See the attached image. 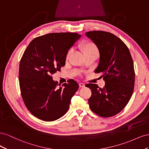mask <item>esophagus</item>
I'll use <instances>...</instances> for the list:
<instances>
[{
    "label": "esophagus",
    "mask_w": 149,
    "mask_h": 149,
    "mask_svg": "<svg viewBox=\"0 0 149 149\" xmlns=\"http://www.w3.org/2000/svg\"><path fill=\"white\" fill-rule=\"evenodd\" d=\"M79 86L80 88H84V87L85 86L84 84L83 83H79Z\"/></svg>",
    "instance_id": "34e87169"
}]
</instances>
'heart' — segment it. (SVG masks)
<instances>
[{"label":"heart","instance_id":"1","mask_svg":"<svg viewBox=\"0 0 149 149\" xmlns=\"http://www.w3.org/2000/svg\"><path fill=\"white\" fill-rule=\"evenodd\" d=\"M79 48L82 51L84 56L88 55H92V54H94V55H97L99 53L98 48L96 47L95 44L91 42H83L81 43L79 45ZM71 50H69L67 53L66 55V59H68L70 55H71Z\"/></svg>","mask_w":149,"mask_h":149}]
</instances>
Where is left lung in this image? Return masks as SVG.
Wrapping results in <instances>:
<instances>
[{
  "mask_svg": "<svg viewBox=\"0 0 149 149\" xmlns=\"http://www.w3.org/2000/svg\"><path fill=\"white\" fill-rule=\"evenodd\" d=\"M97 46L100 58L94 71L105 81L103 88L87 84L92 94L88 100L90 109L102 118L118 114L131 97L135 81L134 63L126 45L116 35L104 31L85 33Z\"/></svg>",
  "mask_w": 149,
  "mask_h": 149,
  "instance_id": "8db88e82",
  "label": "left lung"
}]
</instances>
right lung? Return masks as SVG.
Instances as JSON below:
<instances>
[{
  "label": "right lung",
  "instance_id": "obj_1",
  "mask_svg": "<svg viewBox=\"0 0 149 149\" xmlns=\"http://www.w3.org/2000/svg\"><path fill=\"white\" fill-rule=\"evenodd\" d=\"M81 37L77 33H52L34 38L20 62L22 99L36 118L53 121L63 116L79 85L71 79L61 85L52 75L65 65L69 49Z\"/></svg>",
  "mask_w": 149,
  "mask_h": 149
}]
</instances>
